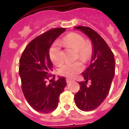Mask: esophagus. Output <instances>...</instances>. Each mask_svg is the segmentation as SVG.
Instances as JSON below:
<instances>
[{
    "instance_id": "esophagus-1",
    "label": "esophagus",
    "mask_w": 129,
    "mask_h": 129,
    "mask_svg": "<svg viewBox=\"0 0 129 129\" xmlns=\"http://www.w3.org/2000/svg\"><path fill=\"white\" fill-rule=\"evenodd\" d=\"M72 81V80L71 79H68V78L67 79V83H70V82H71Z\"/></svg>"
}]
</instances>
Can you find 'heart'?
I'll return each instance as SVG.
<instances>
[{
	"instance_id": "obj_1",
	"label": "heart",
	"mask_w": 129,
	"mask_h": 129,
	"mask_svg": "<svg viewBox=\"0 0 129 129\" xmlns=\"http://www.w3.org/2000/svg\"><path fill=\"white\" fill-rule=\"evenodd\" d=\"M63 45L69 46L77 50L79 59L82 61H86L91 56L92 46L90 43L85 41L81 35L76 33H70L66 35L61 41ZM49 55L51 61L55 64H60L63 62V56L61 51V44L59 42H55L50 48ZM83 69L81 62H67L61 66L59 69L61 75L68 77H74Z\"/></svg>"
}]
</instances>
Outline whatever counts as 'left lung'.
<instances>
[{
	"label": "left lung",
	"instance_id": "left-lung-1",
	"mask_svg": "<svg viewBox=\"0 0 129 129\" xmlns=\"http://www.w3.org/2000/svg\"><path fill=\"white\" fill-rule=\"evenodd\" d=\"M74 28L86 35L92 42L90 64L82 72L85 81L78 83L80 89L74 95L76 106L83 111L98 107L109 94L115 73L114 56L103 39L92 28L77 26ZM88 80L91 84L87 86Z\"/></svg>",
	"mask_w": 129,
	"mask_h": 129
}]
</instances>
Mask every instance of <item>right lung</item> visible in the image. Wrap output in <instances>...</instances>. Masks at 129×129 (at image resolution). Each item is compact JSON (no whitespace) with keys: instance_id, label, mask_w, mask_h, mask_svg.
<instances>
[{"instance_id":"1","label":"right lung","mask_w":129,"mask_h":129,"mask_svg":"<svg viewBox=\"0 0 129 129\" xmlns=\"http://www.w3.org/2000/svg\"><path fill=\"white\" fill-rule=\"evenodd\" d=\"M65 30L54 28L34 39L20 59L19 72L24 95L29 105L41 113H50L56 109L59 95L67 85L66 79L59 76L57 81L46 83L53 68L50 48Z\"/></svg>"}]
</instances>
